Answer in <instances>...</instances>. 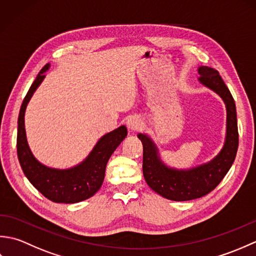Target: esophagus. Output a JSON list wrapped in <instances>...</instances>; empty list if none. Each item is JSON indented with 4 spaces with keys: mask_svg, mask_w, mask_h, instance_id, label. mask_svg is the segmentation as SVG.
Masks as SVG:
<instances>
[{
    "mask_svg": "<svg viewBox=\"0 0 256 256\" xmlns=\"http://www.w3.org/2000/svg\"><path fill=\"white\" fill-rule=\"evenodd\" d=\"M126 126L131 132L138 131V130L142 126V121H140L138 116H131L126 121Z\"/></svg>",
    "mask_w": 256,
    "mask_h": 256,
    "instance_id": "esophagus-1",
    "label": "esophagus"
}]
</instances>
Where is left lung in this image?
<instances>
[{"instance_id":"1","label":"left lung","mask_w":256,"mask_h":256,"mask_svg":"<svg viewBox=\"0 0 256 256\" xmlns=\"http://www.w3.org/2000/svg\"><path fill=\"white\" fill-rule=\"evenodd\" d=\"M198 74L199 82L219 94L226 108V134L220 153L204 165L176 170L162 162L158 150L148 135H138L143 144V175L146 182L155 192L174 201L197 199L212 192L229 172L238 152L236 110L231 92L216 69L200 66Z\"/></svg>"}]
</instances>
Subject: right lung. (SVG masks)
Returning a JSON list of instances; mask_svg holds the SVG:
<instances>
[{
	"instance_id": "add662e5",
	"label": "right lung",
	"mask_w": 256,
	"mask_h": 256,
	"mask_svg": "<svg viewBox=\"0 0 256 256\" xmlns=\"http://www.w3.org/2000/svg\"><path fill=\"white\" fill-rule=\"evenodd\" d=\"M47 64L27 92L22 103L18 121V157L22 170L38 192L54 202L76 204L92 197L102 186L108 160L113 152L126 138L128 130L122 125L98 140L88 157L77 166L67 170L50 168L38 162L27 143L25 132V110L30 98L50 69Z\"/></svg>"
}]
</instances>
